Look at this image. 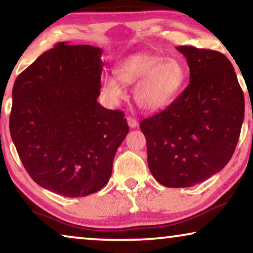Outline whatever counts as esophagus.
<instances>
[{
  "label": "esophagus",
  "instance_id": "esophagus-1",
  "mask_svg": "<svg viewBox=\"0 0 253 253\" xmlns=\"http://www.w3.org/2000/svg\"><path fill=\"white\" fill-rule=\"evenodd\" d=\"M127 123H128V126L130 128H136L137 126H139V123H137V120L135 118H132V117H127Z\"/></svg>",
  "mask_w": 253,
  "mask_h": 253
}]
</instances>
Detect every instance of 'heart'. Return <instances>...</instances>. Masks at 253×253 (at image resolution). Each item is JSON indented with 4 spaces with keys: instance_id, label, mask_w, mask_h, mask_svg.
I'll return each instance as SVG.
<instances>
[{
    "instance_id": "1",
    "label": "heart",
    "mask_w": 253,
    "mask_h": 253,
    "mask_svg": "<svg viewBox=\"0 0 253 253\" xmlns=\"http://www.w3.org/2000/svg\"><path fill=\"white\" fill-rule=\"evenodd\" d=\"M116 76H104L102 89L112 99L124 97L120 82L137 85L134 90L136 103L147 111L163 109L183 89L186 69L176 59H166L153 53H136L127 56L114 69Z\"/></svg>"
}]
</instances>
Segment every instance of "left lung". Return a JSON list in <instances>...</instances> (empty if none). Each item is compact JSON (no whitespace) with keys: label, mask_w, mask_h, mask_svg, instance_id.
Instances as JSON below:
<instances>
[{"label":"left lung","mask_w":253,"mask_h":253,"mask_svg":"<svg viewBox=\"0 0 253 253\" xmlns=\"http://www.w3.org/2000/svg\"><path fill=\"white\" fill-rule=\"evenodd\" d=\"M176 48L187 60L190 84L166 110L140 124L151 174L174 188L220 172L234 154L244 120V95L227 56L192 46Z\"/></svg>","instance_id":"obj_1"}]
</instances>
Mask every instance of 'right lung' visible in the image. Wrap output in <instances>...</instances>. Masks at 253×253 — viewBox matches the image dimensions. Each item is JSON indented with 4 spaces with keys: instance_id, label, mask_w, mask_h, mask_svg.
<instances>
[{
    "instance_id": "obj_1",
    "label": "right lung",
    "mask_w": 253,
    "mask_h": 253,
    "mask_svg": "<svg viewBox=\"0 0 253 253\" xmlns=\"http://www.w3.org/2000/svg\"><path fill=\"white\" fill-rule=\"evenodd\" d=\"M103 50L59 42L13 84L10 134L30 177L68 198L105 186L129 127L124 112L97 102Z\"/></svg>"
}]
</instances>
